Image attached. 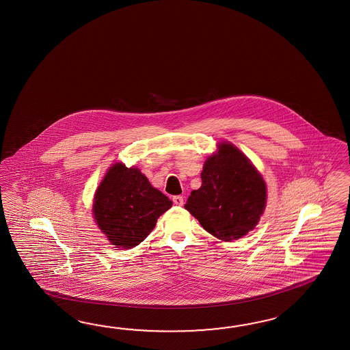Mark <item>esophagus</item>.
Returning a JSON list of instances; mask_svg holds the SVG:
<instances>
[{
  "instance_id": "1",
  "label": "esophagus",
  "mask_w": 350,
  "mask_h": 350,
  "mask_svg": "<svg viewBox=\"0 0 350 350\" xmlns=\"http://www.w3.org/2000/svg\"><path fill=\"white\" fill-rule=\"evenodd\" d=\"M172 202L175 205H178V206H181L183 204H184V198L180 196H175L172 198Z\"/></svg>"
}]
</instances>
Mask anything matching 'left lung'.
Masks as SVG:
<instances>
[{
  "instance_id": "obj_1",
  "label": "left lung",
  "mask_w": 350,
  "mask_h": 350,
  "mask_svg": "<svg viewBox=\"0 0 350 350\" xmlns=\"http://www.w3.org/2000/svg\"><path fill=\"white\" fill-rule=\"evenodd\" d=\"M266 183L234 145L221 142L202 171V187L187 198L185 209L218 239L232 242L257 226L266 208Z\"/></svg>"
}]
</instances>
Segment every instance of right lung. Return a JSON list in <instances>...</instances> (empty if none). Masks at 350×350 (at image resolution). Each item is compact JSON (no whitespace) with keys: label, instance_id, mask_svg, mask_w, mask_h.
Instances as JSON below:
<instances>
[{"label":"right lung","instance_id":"right-lung-1","mask_svg":"<svg viewBox=\"0 0 350 350\" xmlns=\"http://www.w3.org/2000/svg\"><path fill=\"white\" fill-rule=\"evenodd\" d=\"M172 202L152 187L137 167L114 163L99 184L93 214L99 229L116 248L139 245Z\"/></svg>","mask_w":350,"mask_h":350}]
</instances>
